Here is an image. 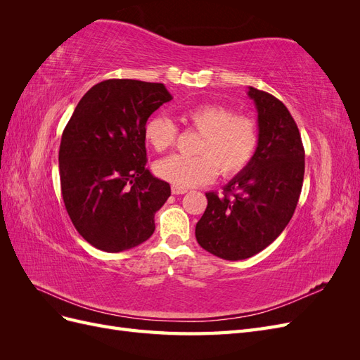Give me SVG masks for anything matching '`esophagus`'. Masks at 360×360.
Returning <instances> with one entry per match:
<instances>
[{
  "instance_id": "obj_1",
  "label": "esophagus",
  "mask_w": 360,
  "mask_h": 360,
  "mask_svg": "<svg viewBox=\"0 0 360 360\" xmlns=\"http://www.w3.org/2000/svg\"><path fill=\"white\" fill-rule=\"evenodd\" d=\"M171 192L174 193V195H183V193H186L188 192V189L186 188H180V186H171Z\"/></svg>"
}]
</instances>
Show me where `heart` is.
<instances>
[{
    "label": "heart",
    "instance_id": "obj_1",
    "mask_svg": "<svg viewBox=\"0 0 360 360\" xmlns=\"http://www.w3.org/2000/svg\"><path fill=\"white\" fill-rule=\"evenodd\" d=\"M184 126L200 132L197 156L172 155L156 163V174L180 188L204 184L219 174L231 179L252 160L258 148V126L250 117L236 115L225 105L201 103L180 114ZM146 143L155 151L168 150L177 138V127L165 115L151 117L144 127Z\"/></svg>",
    "mask_w": 360,
    "mask_h": 360
}]
</instances>
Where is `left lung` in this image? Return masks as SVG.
Returning <instances> with one entry per match:
<instances>
[{
    "instance_id": "left-lung-1",
    "label": "left lung",
    "mask_w": 360,
    "mask_h": 360,
    "mask_svg": "<svg viewBox=\"0 0 360 360\" xmlns=\"http://www.w3.org/2000/svg\"><path fill=\"white\" fill-rule=\"evenodd\" d=\"M248 96L258 111V148L222 195L205 193L207 209L195 228L202 249L230 261L261 252L284 231L304 174V148L287 106L254 86Z\"/></svg>"
}]
</instances>
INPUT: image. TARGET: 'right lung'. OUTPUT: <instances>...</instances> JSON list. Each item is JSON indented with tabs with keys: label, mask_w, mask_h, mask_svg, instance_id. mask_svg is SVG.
<instances>
[{
	"label": "right lung",
	"mask_w": 360,
	"mask_h": 360,
	"mask_svg": "<svg viewBox=\"0 0 360 360\" xmlns=\"http://www.w3.org/2000/svg\"><path fill=\"white\" fill-rule=\"evenodd\" d=\"M171 99L163 84L106 79L84 94L64 127L63 201L76 231L94 248L122 252L155 233V213L171 188L146 168L144 127Z\"/></svg>",
	"instance_id": "right-lung-1"
}]
</instances>
